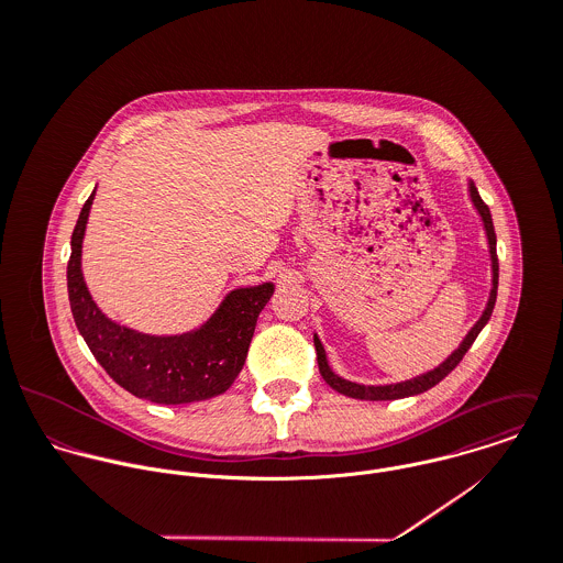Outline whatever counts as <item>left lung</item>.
Returning <instances> with one entry per match:
<instances>
[{"mask_svg": "<svg viewBox=\"0 0 563 563\" xmlns=\"http://www.w3.org/2000/svg\"><path fill=\"white\" fill-rule=\"evenodd\" d=\"M471 197H473V203L475 208L479 210L482 214L483 225H485V234H487V242H489V255H492V292H489V301H487V308L483 312L482 319L477 321V324L468 331V335L464 338V342L460 344V349L444 362L440 364L438 368L416 377V379H409V382H402V384H395V386H360V384H351L346 379H340L338 375L331 373V368L327 366V357H324V349H322L321 340L314 335V346H317V360H319V371H321L322 379L340 395L344 397H351V399H364V401H393V399H405V397H411V395H420L429 388H433L435 384H440L462 360L464 355L468 353V349L473 346V342L477 340L479 331L485 327V322L489 321L492 317V310H494V303H496V290H498V257H496V234H494V223H492V214H489V208L485 206V201L479 195V190L475 188V184H471Z\"/></svg>", "mask_w": 563, "mask_h": 563, "instance_id": "1", "label": "left lung"}]
</instances>
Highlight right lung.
I'll use <instances>...</instances> for the list:
<instances>
[{
    "label": "right lung",
    "mask_w": 563,
    "mask_h": 563,
    "mask_svg": "<svg viewBox=\"0 0 563 563\" xmlns=\"http://www.w3.org/2000/svg\"><path fill=\"white\" fill-rule=\"evenodd\" d=\"M92 197L95 190L71 236L67 288L74 319L95 360L139 399L179 405L225 393L244 366L255 322L273 295V284L230 292L210 321L184 335H145L121 327L99 312L81 277V239Z\"/></svg>",
    "instance_id": "add662e5"
}]
</instances>
